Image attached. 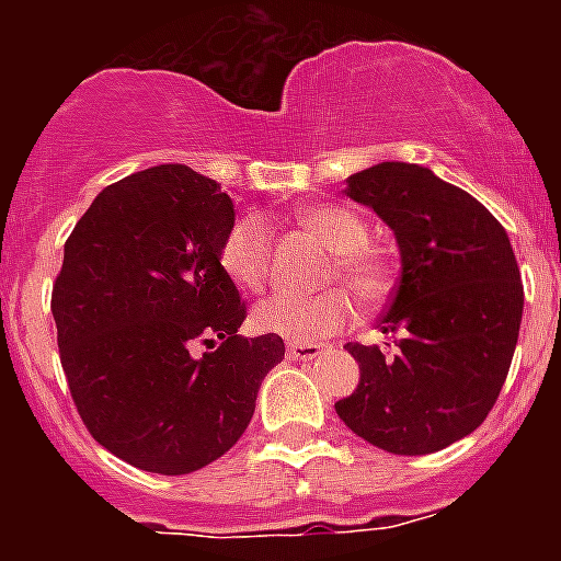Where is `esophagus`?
<instances>
[{
  "instance_id": "1",
  "label": "esophagus",
  "mask_w": 561,
  "mask_h": 561,
  "mask_svg": "<svg viewBox=\"0 0 561 561\" xmlns=\"http://www.w3.org/2000/svg\"><path fill=\"white\" fill-rule=\"evenodd\" d=\"M320 354H325L323 345H311V342H289V345H286V356H289L291 362H309L317 359Z\"/></svg>"
}]
</instances>
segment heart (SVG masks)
<instances>
[{"mask_svg": "<svg viewBox=\"0 0 561 561\" xmlns=\"http://www.w3.org/2000/svg\"><path fill=\"white\" fill-rule=\"evenodd\" d=\"M300 225L314 232L331 252L329 277L348 284L362 304H376L388 295L393 272L379 250L370 247V227L345 205H311L300 210ZM221 270L244 291H261L272 277V244L261 219H241L230 227L221 244ZM354 320V297L342 286L300 295L277 291L252 311V325L261 334L289 342H317L336 334Z\"/></svg>", "mask_w": 561, "mask_h": 561, "instance_id": "1", "label": "heart"}]
</instances>
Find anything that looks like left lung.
Instances as JSON below:
<instances>
[{
    "label": "left lung",
    "mask_w": 561,
    "mask_h": 561,
    "mask_svg": "<svg viewBox=\"0 0 561 561\" xmlns=\"http://www.w3.org/2000/svg\"><path fill=\"white\" fill-rule=\"evenodd\" d=\"M351 199L393 230L401 277L381 334L399 354L348 342L359 385L334 404L345 427L393 455H430L474 433L503 388L523 280L503 225L474 196L410 162L348 176Z\"/></svg>",
    "instance_id": "obj_1"
}]
</instances>
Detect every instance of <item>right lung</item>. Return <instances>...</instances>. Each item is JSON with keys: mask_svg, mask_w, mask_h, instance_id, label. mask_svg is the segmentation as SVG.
Listing matches in <instances>:
<instances>
[{"mask_svg": "<svg viewBox=\"0 0 561 561\" xmlns=\"http://www.w3.org/2000/svg\"><path fill=\"white\" fill-rule=\"evenodd\" d=\"M232 225L219 182L157 165L103 187L64 244L53 317L69 393L92 438L146 472L221 458L286 354L280 336L238 334L247 306L221 270Z\"/></svg>", "mask_w": 561, "mask_h": 561, "instance_id": "1", "label": "right lung"}]
</instances>
